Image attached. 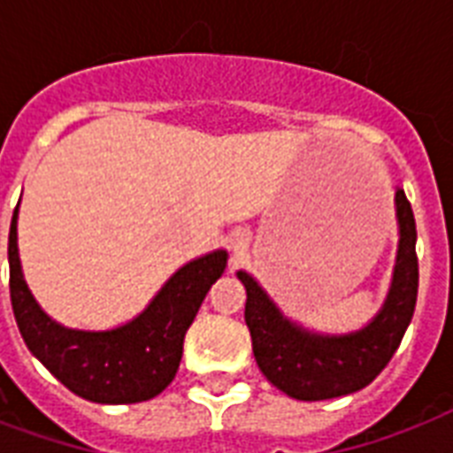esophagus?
<instances>
[{"mask_svg":"<svg viewBox=\"0 0 453 453\" xmlns=\"http://www.w3.org/2000/svg\"><path fill=\"white\" fill-rule=\"evenodd\" d=\"M247 234L244 233H234L233 234V247H234V251H244V249H247Z\"/></svg>","mask_w":453,"mask_h":453,"instance_id":"1","label":"esophagus"}]
</instances>
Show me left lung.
Wrapping results in <instances>:
<instances>
[{
  "mask_svg": "<svg viewBox=\"0 0 453 453\" xmlns=\"http://www.w3.org/2000/svg\"><path fill=\"white\" fill-rule=\"evenodd\" d=\"M400 244L386 303L372 322L350 334H317L282 315L254 277L240 270L247 289L244 319L256 365L265 379L294 400L317 402L357 393L379 376L400 348L416 308L418 258L414 211L404 190L395 192Z\"/></svg>",
  "mask_w": 453,
  "mask_h": 453,
  "instance_id": "obj_1",
  "label": "left lung"
}]
</instances>
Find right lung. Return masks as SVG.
Masks as SVG:
<instances>
[{
  "mask_svg": "<svg viewBox=\"0 0 453 453\" xmlns=\"http://www.w3.org/2000/svg\"><path fill=\"white\" fill-rule=\"evenodd\" d=\"M16 226L18 206L9 230V289L18 329L32 355L67 390L88 402L136 404L162 393L183 357L185 331L226 270L227 251L216 249L185 263L131 322L108 331H81L51 319L30 294L18 258Z\"/></svg>",
  "mask_w": 453,
  "mask_h": 453,
  "instance_id": "right-lung-1",
  "label": "right lung"
}]
</instances>
